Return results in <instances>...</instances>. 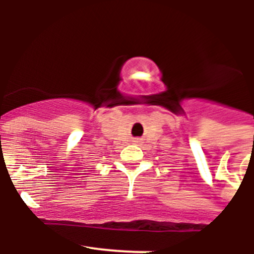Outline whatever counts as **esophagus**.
I'll use <instances>...</instances> for the list:
<instances>
[{"instance_id":"1","label":"esophagus","mask_w":254,"mask_h":254,"mask_svg":"<svg viewBox=\"0 0 254 254\" xmlns=\"http://www.w3.org/2000/svg\"><path fill=\"white\" fill-rule=\"evenodd\" d=\"M134 141H135V143H140V139H135Z\"/></svg>"}]
</instances>
